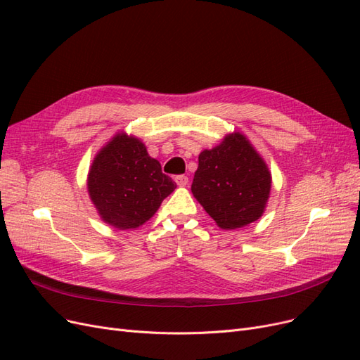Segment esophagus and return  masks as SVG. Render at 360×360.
Wrapping results in <instances>:
<instances>
[{
    "mask_svg": "<svg viewBox=\"0 0 360 360\" xmlns=\"http://www.w3.org/2000/svg\"><path fill=\"white\" fill-rule=\"evenodd\" d=\"M176 183L179 184V186H186V184L189 183V179H188V176H184V174H181V176H177L176 177Z\"/></svg>",
    "mask_w": 360,
    "mask_h": 360,
    "instance_id": "esophagus-1",
    "label": "esophagus"
}]
</instances>
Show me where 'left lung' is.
<instances>
[{"mask_svg":"<svg viewBox=\"0 0 360 360\" xmlns=\"http://www.w3.org/2000/svg\"><path fill=\"white\" fill-rule=\"evenodd\" d=\"M271 177L264 160L238 132L221 146L204 150L192 181V193L224 230L257 221L269 198Z\"/></svg>","mask_w":360,"mask_h":360,"instance_id":"1","label":"left lung"}]
</instances>
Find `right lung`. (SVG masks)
I'll use <instances>...</instances> for the list:
<instances>
[{"label": "right lung", "mask_w": 360, "mask_h": 360, "mask_svg": "<svg viewBox=\"0 0 360 360\" xmlns=\"http://www.w3.org/2000/svg\"><path fill=\"white\" fill-rule=\"evenodd\" d=\"M176 183L162 172L136 138L117 135L96 156L89 193L103 221L120 230L136 228L156 213Z\"/></svg>", "instance_id": "obj_1"}]
</instances>
